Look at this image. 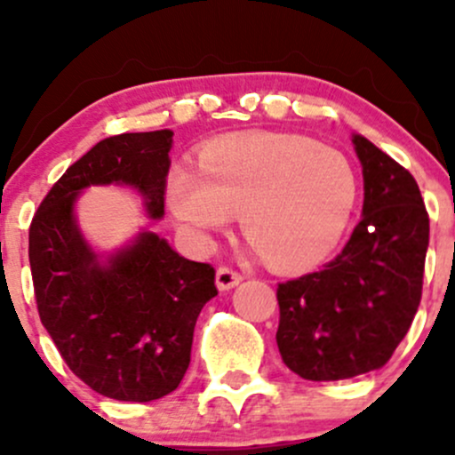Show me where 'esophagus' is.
I'll use <instances>...</instances> for the list:
<instances>
[{
    "mask_svg": "<svg viewBox=\"0 0 455 455\" xmlns=\"http://www.w3.org/2000/svg\"><path fill=\"white\" fill-rule=\"evenodd\" d=\"M242 280H243V274H239L237 269L228 267V265H222V267H218L216 271V284L220 291L233 289V286H237Z\"/></svg>",
    "mask_w": 455,
    "mask_h": 455,
    "instance_id": "obj_1",
    "label": "esophagus"
}]
</instances>
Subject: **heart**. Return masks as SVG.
<instances>
[{
  "label": "heart",
  "mask_w": 455,
  "mask_h": 455,
  "mask_svg": "<svg viewBox=\"0 0 455 455\" xmlns=\"http://www.w3.org/2000/svg\"><path fill=\"white\" fill-rule=\"evenodd\" d=\"M359 196L347 156L280 132L233 134L177 166L169 205L192 235L227 227L239 213L243 237L280 269L321 263L347 233Z\"/></svg>",
  "instance_id": "b5f03b06"
}]
</instances>
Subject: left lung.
I'll return each instance as SVG.
<instances>
[{
	"label": "left lung",
	"mask_w": 455,
	"mask_h": 455,
	"mask_svg": "<svg viewBox=\"0 0 455 455\" xmlns=\"http://www.w3.org/2000/svg\"><path fill=\"white\" fill-rule=\"evenodd\" d=\"M363 166V218L336 259L280 282L282 362L306 380H342L389 362L424 286L430 239L419 186L404 166L355 134Z\"/></svg>",
	"instance_id": "obj_1"
}]
</instances>
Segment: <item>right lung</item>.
I'll list each match as a JSON object with an SVG mask.
<instances>
[{"label": "right lung", "instance_id": "right-lung-1", "mask_svg": "<svg viewBox=\"0 0 455 455\" xmlns=\"http://www.w3.org/2000/svg\"><path fill=\"white\" fill-rule=\"evenodd\" d=\"M171 130L100 140L55 181L29 224V267L40 321L68 368L113 400L171 394L190 365L201 307L218 295L216 269L175 252L156 233L100 263L72 205L92 184H128L164 213Z\"/></svg>", "mask_w": 455, "mask_h": 455}]
</instances>
